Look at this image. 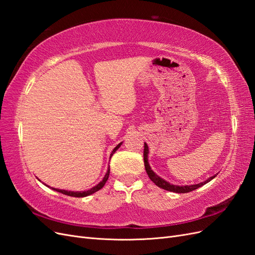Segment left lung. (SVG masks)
Here are the masks:
<instances>
[{
	"label": "left lung",
	"instance_id": "obj_1",
	"mask_svg": "<svg viewBox=\"0 0 255 255\" xmlns=\"http://www.w3.org/2000/svg\"><path fill=\"white\" fill-rule=\"evenodd\" d=\"M148 153H149V149H148V145H146V143H144V149H143V161H144V168H145V171L146 173H148L150 180L157 185L158 187L163 188L165 190H168V191H172V192H177V194H186V192H189V191H192V190H196L197 188L203 186L204 184L208 183L210 181H212L214 177L216 175H213L211 177H208V179L202 183H199V184H196V185H186V186H176V185H172L170 183L166 182L165 180L161 179V177H159L157 174L154 173V171L151 170V168L149 166V163H148Z\"/></svg>",
	"mask_w": 255,
	"mask_h": 255
}]
</instances>
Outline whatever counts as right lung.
Listing matches in <instances>:
<instances>
[{
  "mask_svg": "<svg viewBox=\"0 0 255 255\" xmlns=\"http://www.w3.org/2000/svg\"><path fill=\"white\" fill-rule=\"evenodd\" d=\"M121 145V143H119L117 146H116V148L113 150V152H112V154H111V157L113 156V154L117 151V149L119 148V146ZM109 175H110V169L109 170H107V172H106V174H105V176H104V179L100 182L97 186H95V187H92L91 189H89V190H86V191H67V190H61V189H55V188H53L54 190H56V191H58V192H61V194H64V195H67V196H71V197H76V198H83V197H87V196H89V195H92V194H95L96 191H98V190H100L101 189L104 185H105V183H106V181L109 180Z\"/></svg>",
  "mask_w": 255,
  "mask_h": 255,
  "instance_id": "add662e5",
  "label": "right lung"
}]
</instances>
